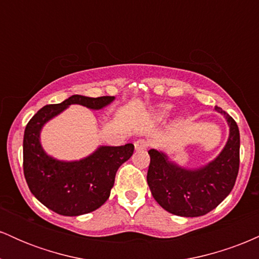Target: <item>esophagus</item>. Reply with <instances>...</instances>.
I'll list each match as a JSON object with an SVG mask.
<instances>
[{
	"label": "esophagus",
	"mask_w": 259,
	"mask_h": 259,
	"mask_svg": "<svg viewBox=\"0 0 259 259\" xmlns=\"http://www.w3.org/2000/svg\"><path fill=\"white\" fill-rule=\"evenodd\" d=\"M134 145H135V148L138 151H144L148 147V141H146L145 139H139L138 141H135V144Z\"/></svg>",
	"instance_id": "1"
}]
</instances>
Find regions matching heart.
I'll return each instance as SVG.
<instances>
[{
	"mask_svg": "<svg viewBox=\"0 0 259 259\" xmlns=\"http://www.w3.org/2000/svg\"><path fill=\"white\" fill-rule=\"evenodd\" d=\"M168 112H169V107L164 106V107H162V108L159 109L158 115H159V117H165V115L168 114Z\"/></svg>",
	"mask_w": 259,
	"mask_h": 259,
	"instance_id": "obj_1",
	"label": "heart"
}]
</instances>
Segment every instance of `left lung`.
Masks as SVG:
<instances>
[{
  "label": "left lung",
  "mask_w": 259,
  "mask_h": 259,
  "mask_svg": "<svg viewBox=\"0 0 259 259\" xmlns=\"http://www.w3.org/2000/svg\"><path fill=\"white\" fill-rule=\"evenodd\" d=\"M227 118L230 135L224 150L206 167L187 170L167 159L164 153L150 150L147 184L153 198L169 213L180 217L207 214L230 194L240 167V133L233 117Z\"/></svg>",
  "instance_id": "left-lung-1"
}]
</instances>
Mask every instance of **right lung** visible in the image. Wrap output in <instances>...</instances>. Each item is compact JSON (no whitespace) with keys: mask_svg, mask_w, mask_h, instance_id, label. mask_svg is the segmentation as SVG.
<instances>
[{"mask_svg":"<svg viewBox=\"0 0 259 259\" xmlns=\"http://www.w3.org/2000/svg\"><path fill=\"white\" fill-rule=\"evenodd\" d=\"M113 100V96L92 99L73 95L62 103L42 107L26 124L23 140L26 184L31 194L53 212L74 217L102 206L111 195L118 168L132 157L134 145L102 146L79 162H61L44 152L38 141L41 127L69 105L101 109Z\"/></svg>","mask_w":259,"mask_h":259,"instance_id":"obj_1","label":"right lung"}]
</instances>
